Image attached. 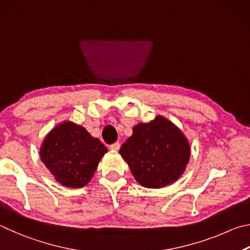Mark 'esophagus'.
<instances>
[{
    "mask_svg": "<svg viewBox=\"0 0 250 250\" xmlns=\"http://www.w3.org/2000/svg\"><path fill=\"white\" fill-rule=\"evenodd\" d=\"M121 148V144L118 143V142H116V143H114V144H112V145H109V149H112V150H118Z\"/></svg>",
    "mask_w": 250,
    "mask_h": 250,
    "instance_id": "1",
    "label": "esophagus"
}]
</instances>
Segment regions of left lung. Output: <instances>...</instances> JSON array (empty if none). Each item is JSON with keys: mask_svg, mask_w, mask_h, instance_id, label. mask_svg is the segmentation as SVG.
Returning a JSON list of instances; mask_svg holds the SVG:
<instances>
[{"mask_svg": "<svg viewBox=\"0 0 250 250\" xmlns=\"http://www.w3.org/2000/svg\"><path fill=\"white\" fill-rule=\"evenodd\" d=\"M120 154L139 185L155 189L180 178L191 152L181 130L167 118L157 116L154 121L135 126Z\"/></svg>", "mask_w": 250, "mask_h": 250, "instance_id": "8db88e82", "label": "left lung"}]
</instances>
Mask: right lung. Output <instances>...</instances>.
Returning <instances> with one entry per match:
<instances>
[{"instance_id":"1","label":"right lung","mask_w":250,"mask_h":250,"mask_svg":"<svg viewBox=\"0 0 250 250\" xmlns=\"http://www.w3.org/2000/svg\"><path fill=\"white\" fill-rule=\"evenodd\" d=\"M106 151L107 148L82 126L63 122L43 139L39 154L59 183L82 188L93 177Z\"/></svg>"}]
</instances>
